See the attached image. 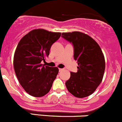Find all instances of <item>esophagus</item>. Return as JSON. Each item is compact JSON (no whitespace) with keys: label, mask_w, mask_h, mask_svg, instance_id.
Masks as SVG:
<instances>
[{"label":"esophagus","mask_w":122,"mask_h":122,"mask_svg":"<svg viewBox=\"0 0 122 122\" xmlns=\"http://www.w3.org/2000/svg\"><path fill=\"white\" fill-rule=\"evenodd\" d=\"M59 71L61 72V71H62L63 70V69H61V68H59Z\"/></svg>","instance_id":"esophagus-1"}]
</instances>
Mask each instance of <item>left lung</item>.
I'll return each mask as SVG.
<instances>
[{"label": "left lung", "mask_w": 122, "mask_h": 122, "mask_svg": "<svg viewBox=\"0 0 122 122\" xmlns=\"http://www.w3.org/2000/svg\"><path fill=\"white\" fill-rule=\"evenodd\" d=\"M63 38L73 44L74 59L78 72H71L66 82L67 90L77 98L92 94L102 82L105 71V59L98 43L88 35L79 31L63 32Z\"/></svg>", "instance_id": "1"}]
</instances>
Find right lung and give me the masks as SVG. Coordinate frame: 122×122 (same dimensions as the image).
Here are the masks:
<instances>
[{"mask_svg":"<svg viewBox=\"0 0 122 122\" xmlns=\"http://www.w3.org/2000/svg\"><path fill=\"white\" fill-rule=\"evenodd\" d=\"M61 32L34 29L24 36L18 44L14 56V67L18 81L25 91L35 97L50 91L58 74L57 67L43 66L51 45Z\"/></svg>","mask_w":122,"mask_h":122,"instance_id":"obj_1","label":"right lung"}]
</instances>
